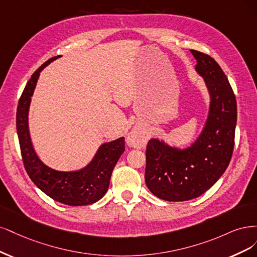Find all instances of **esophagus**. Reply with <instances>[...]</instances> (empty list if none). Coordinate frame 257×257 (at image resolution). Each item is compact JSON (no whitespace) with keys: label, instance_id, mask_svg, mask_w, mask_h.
I'll return each instance as SVG.
<instances>
[{"label":"esophagus","instance_id":"obj_1","mask_svg":"<svg viewBox=\"0 0 257 257\" xmlns=\"http://www.w3.org/2000/svg\"><path fill=\"white\" fill-rule=\"evenodd\" d=\"M139 136H140V131L139 130H136V129L132 130L131 134L128 137V141H129V142H134L136 139H138Z\"/></svg>","mask_w":257,"mask_h":257}]
</instances>
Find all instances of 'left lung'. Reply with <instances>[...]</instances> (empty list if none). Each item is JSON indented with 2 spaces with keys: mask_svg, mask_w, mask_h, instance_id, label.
Returning <instances> with one entry per match:
<instances>
[{
  "mask_svg": "<svg viewBox=\"0 0 257 257\" xmlns=\"http://www.w3.org/2000/svg\"><path fill=\"white\" fill-rule=\"evenodd\" d=\"M190 51L210 97L202 132L185 148L159 139L150 140L146 148V186L154 195L169 202L189 201L206 192L227 169L234 150L237 103L233 89L211 56Z\"/></svg>",
  "mask_w": 257,
  "mask_h": 257,
  "instance_id": "8db88e82",
  "label": "left lung"
}]
</instances>
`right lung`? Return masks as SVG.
I'll return each instance as SVG.
<instances>
[{"instance_id": "obj_1", "label": "right lung", "mask_w": 257, "mask_h": 257, "mask_svg": "<svg viewBox=\"0 0 257 257\" xmlns=\"http://www.w3.org/2000/svg\"><path fill=\"white\" fill-rule=\"evenodd\" d=\"M59 57L61 55L54 56L41 65L24 87L17 107V134L24 168L33 183L56 202L69 206H84L96 203L107 191L112 171L125 152V138L101 144L92 161L78 171H57L39 159L32 144L29 129L31 98L41 70Z\"/></svg>"}]
</instances>
